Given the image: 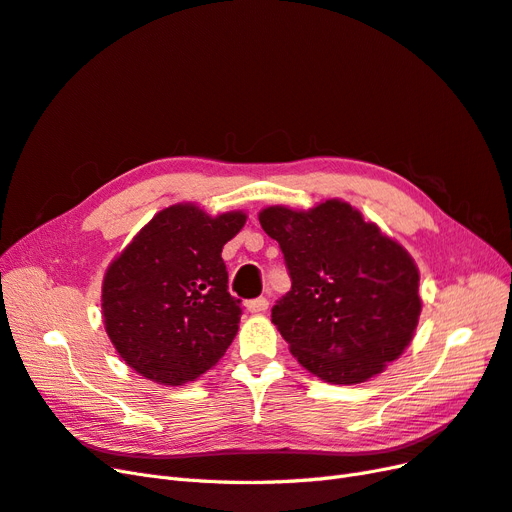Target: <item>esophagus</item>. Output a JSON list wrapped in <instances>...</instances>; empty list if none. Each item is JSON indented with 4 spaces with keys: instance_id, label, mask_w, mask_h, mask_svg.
Returning a JSON list of instances; mask_svg holds the SVG:
<instances>
[{
    "instance_id": "34e87169",
    "label": "esophagus",
    "mask_w": 512,
    "mask_h": 512,
    "mask_svg": "<svg viewBox=\"0 0 512 512\" xmlns=\"http://www.w3.org/2000/svg\"><path fill=\"white\" fill-rule=\"evenodd\" d=\"M247 309H250L252 314L267 312V309H269V299H267V297H258V299L247 301Z\"/></svg>"
}]
</instances>
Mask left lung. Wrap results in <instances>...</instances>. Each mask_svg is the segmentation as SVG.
Returning a JSON list of instances; mask_svg holds the SVG:
<instances>
[{
	"label": "left lung",
	"instance_id": "1",
	"mask_svg": "<svg viewBox=\"0 0 512 512\" xmlns=\"http://www.w3.org/2000/svg\"><path fill=\"white\" fill-rule=\"evenodd\" d=\"M258 220L292 282L271 320L307 371L359 384L404 352L421 316L418 269L404 247L342 200L269 207Z\"/></svg>",
	"mask_w": 512,
	"mask_h": 512
}]
</instances>
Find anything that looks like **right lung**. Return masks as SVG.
<instances>
[{
	"label": "right lung",
	"instance_id": "1",
	"mask_svg": "<svg viewBox=\"0 0 512 512\" xmlns=\"http://www.w3.org/2000/svg\"><path fill=\"white\" fill-rule=\"evenodd\" d=\"M245 213L207 215L173 205L141 228L102 284L106 333L138 374L168 386L196 380L218 363L241 320L228 292L222 247Z\"/></svg>",
	"mask_w": 512,
	"mask_h": 512
}]
</instances>
